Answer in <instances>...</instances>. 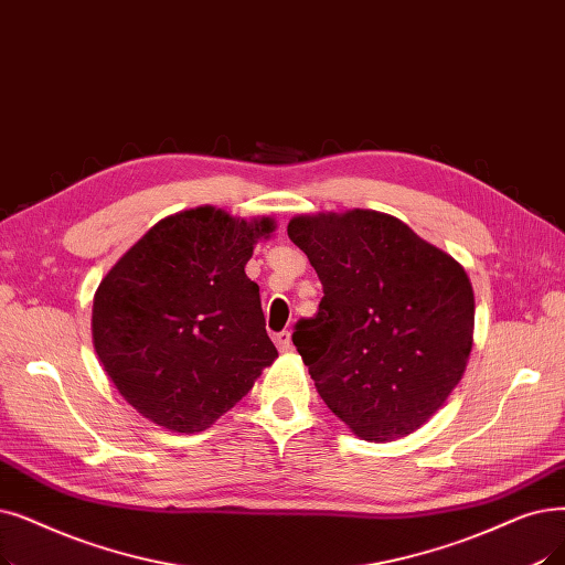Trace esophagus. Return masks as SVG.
I'll list each match as a JSON object with an SVG mask.
<instances>
[{
  "mask_svg": "<svg viewBox=\"0 0 565 565\" xmlns=\"http://www.w3.org/2000/svg\"><path fill=\"white\" fill-rule=\"evenodd\" d=\"M275 343H277V349H279L281 353H288V351L292 349V343H290V332H288V330L277 332V334H275Z\"/></svg>",
  "mask_w": 565,
  "mask_h": 565,
  "instance_id": "1",
  "label": "esophagus"
}]
</instances>
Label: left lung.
<instances>
[{"label":"left lung","instance_id":"8db88e82","mask_svg":"<svg viewBox=\"0 0 565 565\" xmlns=\"http://www.w3.org/2000/svg\"><path fill=\"white\" fill-rule=\"evenodd\" d=\"M288 237L323 284L292 343L318 395L364 440L420 429L461 381L473 286L446 252L374 210L292 216Z\"/></svg>","mask_w":565,"mask_h":565}]
</instances>
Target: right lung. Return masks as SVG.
<instances>
[{"label": "right lung", "instance_id": "1", "mask_svg": "<svg viewBox=\"0 0 565 565\" xmlns=\"http://www.w3.org/2000/svg\"><path fill=\"white\" fill-rule=\"evenodd\" d=\"M269 216L203 205L161 218L96 288L92 337L106 374L154 425L195 434L222 418L279 355L258 284L244 275Z\"/></svg>", "mask_w": 565, "mask_h": 565}]
</instances>
